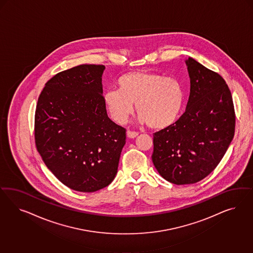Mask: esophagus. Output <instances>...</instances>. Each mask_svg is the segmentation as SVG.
I'll return each mask as SVG.
<instances>
[{
  "mask_svg": "<svg viewBox=\"0 0 253 253\" xmlns=\"http://www.w3.org/2000/svg\"><path fill=\"white\" fill-rule=\"evenodd\" d=\"M137 135V131H133V130H128V131H127V136L129 138L136 137Z\"/></svg>",
  "mask_w": 253,
  "mask_h": 253,
  "instance_id": "34e87169",
  "label": "esophagus"
}]
</instances>
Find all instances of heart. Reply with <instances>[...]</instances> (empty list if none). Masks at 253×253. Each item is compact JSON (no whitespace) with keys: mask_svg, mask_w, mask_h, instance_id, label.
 Wrapping results in <instances>:
<instances>
[{"mask_svg":"<svg viewBox=\"0 0 253 253\" xmlns=\"http://www.w3.org/2000/svg\"><path fill=\"white\" fill-rule=\"evenodd\" d=\"M118 88L107 89L104 103L116 123L124 124L133 113L134 104L141 123L163 129L177 120L184 104L182 84L172 77L148 71H133L119 79Z\"/></svg>","mask_w":253,"mask_h":253,"instance_id":"1","label":"heart"}]
</instances>
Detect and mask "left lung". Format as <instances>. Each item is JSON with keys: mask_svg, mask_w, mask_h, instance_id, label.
I'll use <instances>...</instances> for the list:
<instances>
[{"mask_svg": "<svg viewBox=\"0 0 253 253\" xmlns=\"http://www.w3.org/2000/svg\"><path fill=\"white\" fill-rule=\"evenodd\" d=\"M185 64L190 78L185 112L153 134L154 166L175 184H195L208 176L226 152L236 125L232 95L222 76L192 57Z\"/></svg>", "mask_w": 253, "mask_h": 253, "instance_id": "1", "label": "left lung"}]
</instances>
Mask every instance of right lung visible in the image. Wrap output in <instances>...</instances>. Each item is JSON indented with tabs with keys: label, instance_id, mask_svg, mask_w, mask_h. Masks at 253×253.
<instances>
[{
	"label": "right lung",
	"instance_id": "add662e5",
	"mask_svg": "<svg viewBox=\"0 0 253 253\" xmlns=\"http://www.w3.org/2000/svg\"><path fill=\"white\" fill-rule=\"evenodd\" d=\"M103 65H80L54 75L39 96L35 144L62 184L91 193L115 178L126 130L107 116Z\"/></svg>",
	"mask_w": 253,
	"mask_h": 253
}]
</instances>
